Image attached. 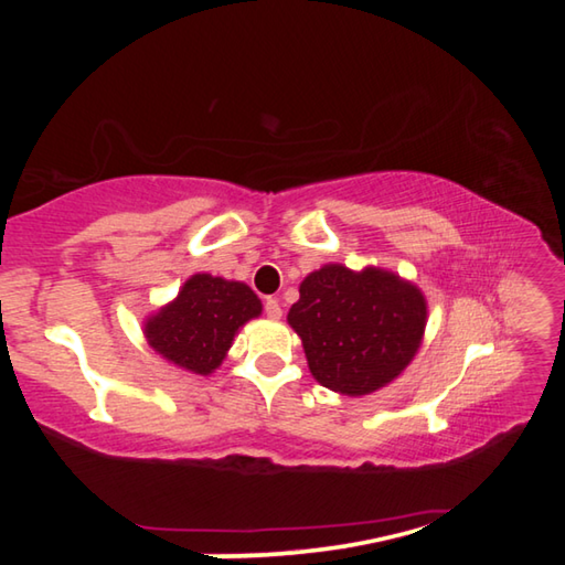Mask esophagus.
<instances>
[{
  "mask_svg": "<svg viewBox=\"0 0 565 565\" xmlns=\"http://www.w3.org/2000/svg\"><path fill=\"white\" fill-rule=\"evenodd\" d=\"M264 311L269 319H281V313H284L279 299H274V296H269V299L264 301Z\"/></svg>",
  "mask_w": 565,
  "mask_h": 565,
  "instance_id": "esophagus-1",
  "label": "esophagus"
}]
</instances>
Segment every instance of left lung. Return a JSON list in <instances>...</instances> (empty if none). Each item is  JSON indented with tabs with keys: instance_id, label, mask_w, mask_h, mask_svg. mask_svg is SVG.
Here are the masks:
<instances>
[{
	"instance_id": "1",
	"label": "left lung",
	"mask_w": 565,
	"mask_h": 565,
	"mask_svg": "<svg viewBox=\"0 0 565 565\" xmlns=\"http://www.w3.org/2000/svg\"><path fill=\"white\" fill-rule=\"evenodd\" d=\"M289 327L311 376L341 396H366L404 374L424 341L428 303L414 281L381 266L323 264L299 286Z\"/></svg>"
}]
</instances>
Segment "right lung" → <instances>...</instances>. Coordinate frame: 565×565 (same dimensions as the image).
Masks as SVG:
<instances>
[{
    "mask_svg": "<svg viewBox=\"0 0 565 565\" xmlns=\"http://www.w3.org/2000/svg\"><path fill=\"white\" fill-rule=\"evenodd\" d=\"M262 317V299L244 281L194 274L169 303L145 319L149 349L181 371L212 376L238 329Z\"/></svg>",
    "mask_w": 565,
    "mask_h": 565,
    "instance_id": "1",
    "label": "right lung"
}]
</instances>
